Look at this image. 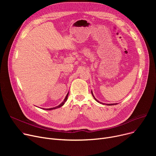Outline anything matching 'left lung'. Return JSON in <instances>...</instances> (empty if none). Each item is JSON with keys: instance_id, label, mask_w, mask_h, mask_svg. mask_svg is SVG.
Returning <instances> with one entry per match:
<instances>
[{"instance_id": "obj_1", "label": "left lung", "mask_w": 156, "mask_h": 156, "mask_svg": "<svg viewBox=\"0 0 156 156\" xmlns=\"http://www.w3.org/2000/svg\"><path fill=\"white\" fill-rule=\"evenodd\" d=\"M91 93H92V96L94 97V99L97 102H99V103H100V104H103V105H104V103H102V102H99V101L98 100H97L96 99V98L94 97V94H93V92H92V90L91 91ZM117 104V103H115V104H107L106 105H116Z\"/></svg>"}]
</instances>
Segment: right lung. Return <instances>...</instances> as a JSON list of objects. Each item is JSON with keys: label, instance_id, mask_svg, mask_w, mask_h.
<instances>
[{"label": "right lung", "instance_id": "right-lung-1", "mask_svg": "<svg viewBox=\"0 0 156 156\" xmlns=\"http://www.w3.org/2000/svg\"><path fill=\"white\" fill-rule=\"evenodd\" d=\"M68 94H69V93H68V94L66 95V96L65 99H64L63 102H62V103H61L59 105H57V106H56V107H54V108H49V109H44V108H43V109H44V110H53V109H57V108H59L62 107V106L64 104V103H65L66 102V101H67V99H68Z\"/></svg>", "mask_w": 156, "mask_h": 156}]
</instances>
